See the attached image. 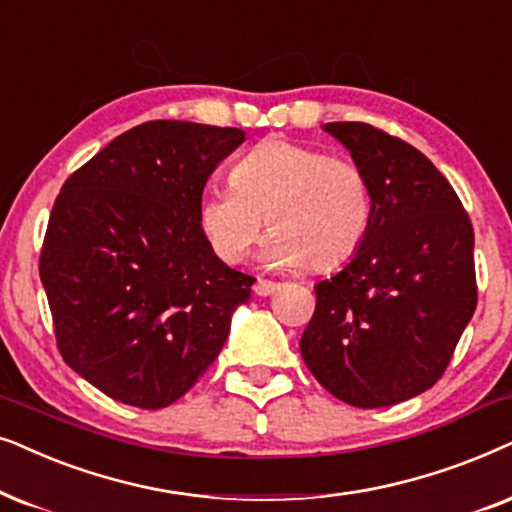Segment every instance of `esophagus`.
Listing matches in <instances>:
<instances>
[{
	"label": "esophagus",
	"instance_id": "obj_1",
	"mask_svg": "<svg viewBox=\"0 0 512 512\" xmlns=\"http://www.w3.org/2000/svg\"><path fill=\"white\" fill-rule=\"evenodd\" d=\"M281 288V283H274V281H267V278H257L255 281V295L257 297H269V295H274V292Z\"/></svg>",
	"mask_w": 512,
	"mask_h": 512
}]
</instances>
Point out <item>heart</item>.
<instances>
[{
  "mask_svg": "<svg viewBox=\"0 0 512 512\" xmlns=\"http://www.w3.org/2000/svg\"><path fill=\"white\" fill-rule=\"evenodd\" d=\"M264 217L271 234L260 262L297 269L306 262L330 269L365 241L372 217L370 182L353 161L290 140H267L231 170V187L199 201V229L222 262L243 260Z\"/></svg>",
  "mask_w": 512,
  "mask_h": 512,
  "instance_id": "obj_1",
  "label": "heart"
}]
</instances>
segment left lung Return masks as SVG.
Here are the masks:
<instances>
[{
	"label": "left lung",
	"instance_id": "1",
	"mask_svg": "<svg viewBox=\"0 0 512 512\" xmlns=\"http://www.w3.org/2000/svg\"><path fill=\"white\" fill-rule=\"evenodd\" d=\"M370 182L365 241L316 283L299 351L313 377L353 407H388L442 377L478 304L473 224L419 149L370 124H323Z\"/></svg>",
	"mask_w": 512,
	"mask_h": 512
}]
</instances>
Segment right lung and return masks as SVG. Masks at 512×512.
Listing matches in <instances>:
<instances>
[{
    "mask_svg": "<svg viewBox=\"0 0 512 512\" xmlns=\"http://www.w3.org/2000/svg\"><path fill=\"white\" fill-rule=\"evenodd\" d=\"M241 128L147 121L67 177L39 276L60 356L119 403L161 410L220 356L255 278L229 269L199 229L210 173Z\"/></svg>",
    "mask_w": 512,
    "mask_h": 512,
    "instance_id": "obj_1",
    "label": "right lung"
}]
</instances>
